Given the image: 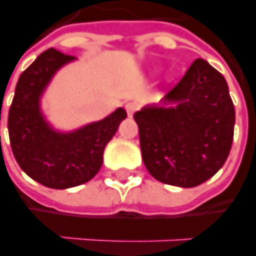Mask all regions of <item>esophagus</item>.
<instances>
[{
  "label": "esophagus",
  "instance_id": "1",
  "mask_svg": "<svg viewBox=\"0 0 256 256\" xmlns=\"http://www.w3.org/2000/svg\"><path fill=\"white\" fill-rule=\"evenodd\" d=\"M125 110H126V114H128L130 117H132V114L138 110V104L135 102L125 103Z\"/></svg>",
  "mask_w": 256,
  "mask_h": 256
}]
</instances>
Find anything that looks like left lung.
<instances>
[{"mask_svg":"<svg viewBox=\"0 0 256 256\" xmlns=\"http://www.w3.org/2000/svg\"><path fill=\"white\" fill-rule=\"evenodd\" d=\"M150 175L166 184L196 188L222 168L233 143L234 104L222 74L196 59L160 104L134 114Z\"/></svg>","mask_w":256,"mask_h":256,"instance_id":"8db88e82","label":"left lung"}]
</instances>
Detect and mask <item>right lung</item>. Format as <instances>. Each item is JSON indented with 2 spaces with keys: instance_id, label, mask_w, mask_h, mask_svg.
Returning a JSON list of instances; mask_svg holds the SVG:
<instances>
[{
  "instance_id": "1",
  "label": "right lung",
  "mask_w": 256,
  "mask_h": 256,
  "mask_svg": "<svg viewBox=\"0 0 256 256\" xmlns=\"http://www.w3.org/2000/svg\"><path fill=\"white\" fill-rule=\"evenodd\" d=\"M76 60L50 48L20 74L8 114L10 148L18 164L36 182L50 189H68L99 172L104 148L125 120L118 108L106 118L72 132L55 131L45 120L40 100L55 73Z\"/></svg>"
}]
</instances>
